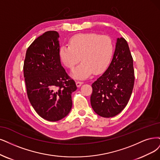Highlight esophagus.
Listing matches in <instances>:
<instances>
[{"label": "esophagus", "instance_id": "1", "mask_svg": "<svg viewBox=\"0 0 160 160\" xmlns=\"http://www.w3.org/2000/svg\"><path fill=\"white\" fill-rule=\"evenodd\" d=\"M83 83H84V82H81V81H76V84L77 87H80Z\"/></svg>", "mask_w": 160, "mask_h": 160}]
</instances>
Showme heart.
Masks as SVG:
<instances>
[{"mask_svg": "<svg viewBox=\"0 0 160 160\" xmlns=\"http://www.w3.org/2000/svg\"><path fill=\"white\" fill-rule=\"evenodd\" d=\"M113 52L114 43L109 36L85 33L72 36L69 39V45H61L58 55L69 69H72L81 58L82 62L73 70L72 76L77 79H85L93 72H103L109 65Z\"/></svg>", "mask_w": 160, "mask_h": 160, "instance_id": "1", "label": "heart"}]
</instances>
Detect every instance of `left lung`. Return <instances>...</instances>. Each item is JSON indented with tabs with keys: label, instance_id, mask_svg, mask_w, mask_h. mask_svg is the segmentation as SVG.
<instances>
[{
	"label": "left lung",
	"instance_id": "obj_1",
	"mask_svg": "<svg viewBox=\"0 0 160 160\" xmlns=\"http://www.w3.org/2000/svg\"><path fill=\"white\" fill-rule=\"evenodd\" d=\"M134 83L133 59L127 41L117 38L113 59L105 72L92 84L90 102L101 117H113L124 109Z\"/></svg>",
	"mask_w": 160,
	"mask_h": 160
}]
</instances>
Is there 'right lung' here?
Here are the masks:
<instances>
[{"instance_id": "add662e5", "label": "right lung", "mask_w": 160, "mask_h": 160, "mask_svg": "<svg viewBox=\"0 0 160 160\" xmlns=\"http://www.w3.org/2000/svg\"><path fill=\"white\" fill-rule=\"evenodd\" d=\"M58 38L56 31L40 35L28 48L23 63L29 102L40 117L49 121L61 120L70 113L71 94L77 89L62 67Z\"/></svg>"}]
</instances>
